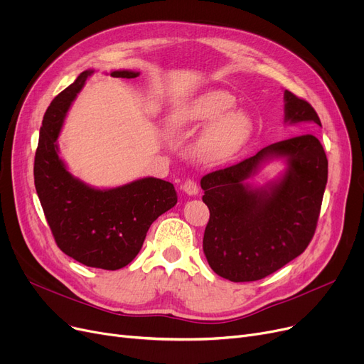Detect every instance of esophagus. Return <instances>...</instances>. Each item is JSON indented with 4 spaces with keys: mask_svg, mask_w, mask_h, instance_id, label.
I'll return each instance as SVG.
<instances>
[{
    "mask_svg": "<svg viewBox=\"0 0 364 364\" xmlns=\"http://www.w3.org/2000/svg\"><path fill=\"white\" fill-rule=\"evenodd\" d=\"M181 190L188 196H196L199 193V187H198V183L195 180H186L181 184Z\"/></svg>",
    "mask_w": 364,
    "mask_h": 364,
    "instance_id": "1",
    "label": "esophagus"
}]
</instances>
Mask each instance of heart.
<instances>
[{"instance_id": "b5f03b06", "label": "heart", "mask_w": 364, "mask_h": 364, "mask_svg": "<svg viewBox=\"0 0 364 364\" xmlns=\"http://www.w3.org/2000/svg\"><path fill=\"white\" fill-rule=\"evenodd\" d=\"M236 99L225 90H209L187 102L174 114L169 127L177 134L193 132L208 123L195 144V155L203 164L232 161L250 140L252 118L245 110H230Z\"/></svg>"}]
</instances>
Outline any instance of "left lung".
Returning a JSON list of instances; mask_svg holds the SVG:
<instances>
[{
  "mask_svg": "<svg viewBox=\"0 0 364 364\" xmlns=\"http://www.w3.org/2000/svg\"><path fill=\"white\" fill-rule=\"evenodd\" d=\"M284 124L321 122L313 106L284 90ZM283 159L282 176L264 186L247 181L270 160ZM328 158L318 139L302 134L261 149L233 166L200 180L209 208L203 252L211 269L232 282L264 279L301 255L314 236L324 188Z\"/></svg>",
  "mask_w": 364,
  "mask_h": 364,
  "instance_id": "8db88e82",
  "label": "left lung"
}]
</instances>
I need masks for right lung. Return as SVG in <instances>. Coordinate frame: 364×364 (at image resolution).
I'll return each mask as SVG.
<instances>
[{
  "mask_svg": "<svg viewBox=\"0 0 364 364\" xmlns=\"http://www.w3.org/2000/svg\"><path fill=\"white\" fill-rule=\"evenodd\" d=\"M94 73L84 70L48 106L35 153L33 178L54 240L87 267L119 270L140 252L149 227L177 203L174 186L144 177L113 188H95L73 177L59 155L66 113ZM140 72L112 70L113 78H137Z\"/></svg>",
  "mask_w": 364,
  "mask_h": 364,
  "instance_id": "right-lung-1",
  "label": "right lung"
}]
</instances>
